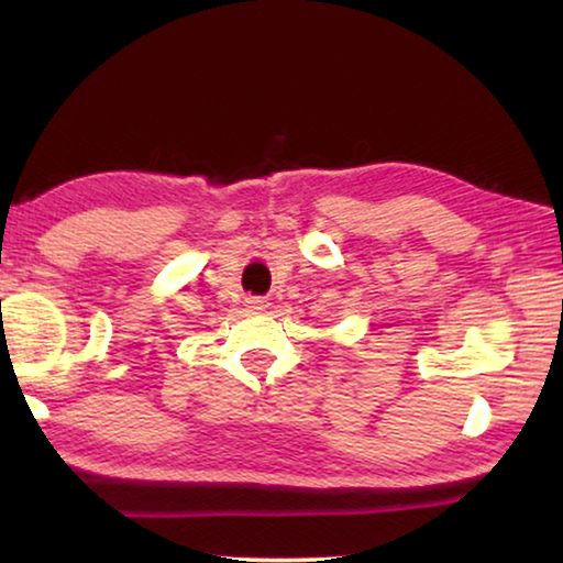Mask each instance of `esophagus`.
Segmentation results:
<instances>
[{"instance_id": "34e87169", "label": "esophagus", "mask_w": 563, "mask_h": 563, "mask_svg": "<svg viewBox=\"0 0 563 563\" xmlns=\"http://www.w3.org/2000/svg\"><path fill=\"white\" fill-rule=\"evenodd\" d=\"M247 308L255 310V312H263V310H268V300H265V298H247Z\"/></svg>"}]
</instances>
